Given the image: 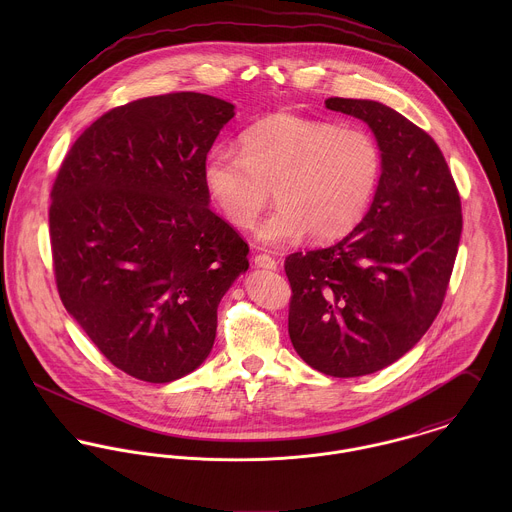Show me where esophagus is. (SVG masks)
I'll list each match as a JSON object with an SVG mask.
<instances>
[{
  "label": "esophagus",
  "instance_id": "obj_1",
  "mask_svg": "<svg viewBox=\"0 0 512 512\" xmlns=\"http://www.w3.org/2000/svg\"><path fill=\"white\" fill-rule=\"evenodd\" d=\"M254 264H256V268H262V270H276L278 268V262L268 254H258L254 258Z\"/></svg>",
  "mask_w": 512,
  "mask_h": 512
}]
</instances>
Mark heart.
Listing matches in <instances>:
<instances>
[{
  "label": "heart",
  "instance_id": "obj_1",
  "mask_svg": "<svg viewBox=\"0 0 512 512\" xmlns=\"http://www.w3.org/2000/svg\"><path fill=\"white\" fill-rule=\"evenodd\" d=\"M240 146L213 147L201 179L236 228L254 224L272 187L278 207L254 228L264 246L292 244L305 232L317 242L345 236L365 217L380 181L376 140L329 120L276 112L248 126Z\"/></svg>",
  "mask_w": 512,
  "mask_h": 512
}]
</instances>
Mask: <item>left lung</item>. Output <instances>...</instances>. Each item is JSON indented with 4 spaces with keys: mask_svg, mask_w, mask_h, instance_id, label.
<instances>
[{
    "mask_svg": "<svg viewBox=\"0 0 512 512\" xmlns=\"http://www.w3.org/2000/svg\"><path fill=\"white\" fill-rule=\"evenodd\" d=\"M363 120L382 153L363 220L337 244L286 258L288 331L319 372L365 376L404 357L441 309L461 238V201L438 144L396 110L327 98Z\"/></svg>",
    "mask_w": 512,
    "mask_h": 512,
    "instance_id": "left-lung-1",
    "label": "left lung"
}]
</instances>
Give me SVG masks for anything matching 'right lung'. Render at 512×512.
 <instances>
[{"instance_id": "right-lung-1", "label": "right lung", "mask_w": 512, "mask_h": 512, "mask_svg": "<svg viewBox=\"0 0 512 512\" xmlns=\"http://www.w3.org/2000/svg\"><path fill=\"white\" fill-rule=\"evenodd\" d=\"M234 106L209 94L149 96L100 116L51 191L63 305L126 374L173 382L205 363L222 295L248 244L209 209L201 165Z\"/></svg>"}]
</instances>
